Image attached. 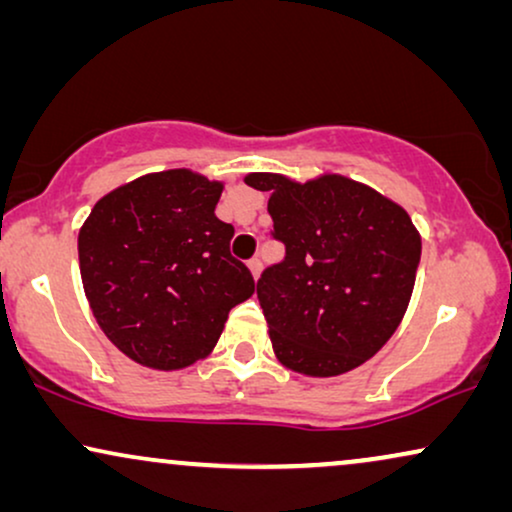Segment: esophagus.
Segmentation results:
<instances>
[{
	"label": "esophagus",
	"mask_w": 512,
	"mask_h": 512,
	"mask_svg": "<svg viewBox=\"0 0 512 512\" xmlns=\"http://www.w3.org/2000/svg\"><path fill=\"white\" fill-rule=\"evenodd\" d=\"M249 270H251V275H254L256 279H258V275H261V268H263V263H261V258L258 256H254V258H249Z\"/></svg>",
	"instance_id": "obj_1"
}]
</instances>
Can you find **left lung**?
I'll return each instance as SVG.
<instances>
[{"label": "left lung", "mask_w": 512, "mask_h": 512, "mask_svg": "<svg viewBox=\"0 0 512 512\" xmlns=\"http://www.w3.org/2000/svg\"><path fill=\"white\" fill-rule=\"evenodd\" d=\"M268 191L282 263L256 284L279 363L310 377L359 368L387 345L408 310L422 237L408 212L342 174L298 184L251 172Z\"/></svg>", "instance_id": "obj_1"}]
</instances>
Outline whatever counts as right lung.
<instances>
[{"mask_svg":"<svg viewBox=\"0 0 512 512\" xmlns=\"http://www.w3.org/2000/svg\"><path fill=\"white\" fill-rule=\"evenodd\" d=\"M221 181L179 167L144 174L95 202L79 230L86 298L104 335L153 370L205 359L228 312L256 291L216 219Z\"/></svg>","mask_w":512,"mask_h":512,"instance_id":"obj_1","label":"right lung"}]
</instances>
